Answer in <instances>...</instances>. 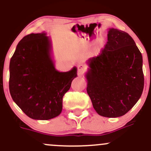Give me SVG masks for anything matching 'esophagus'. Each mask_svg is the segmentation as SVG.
<instances>
[{"label":"esophagus","mask_w":151,"mask_h":151,"mask_svg":"<svg viewBox=\"0 0 151 151\" xmlns=\"http://www.w3.org/2000/svg\"><path fill=\"white\" fill-rule=\"evenodd\" d=\"M77 70H78V72H79V74H83L86 70L85 66H84V65H82V64H79V65H77Z\"/></svg>","instance_id":"34e87169"}]
</instances>
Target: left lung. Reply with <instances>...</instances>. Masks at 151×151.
<instances>
[{
	"label": "left lung",
	"mask_w": 151,
	"mask_h": 151,
	"mask_svg": "<svg viewBox=\"0 0 151 151\" xmlns=\"http://www.w3.org/2000/svg\"><path fill=\"white\" fill-rule=\"evenodd\" d=\"M108 42L97 57L86 61V91L99 115H125L141 98L144 86L143 57L127 32L108 28Z\"/></svg>",
	"instance_id": "1"
}]
</instances>
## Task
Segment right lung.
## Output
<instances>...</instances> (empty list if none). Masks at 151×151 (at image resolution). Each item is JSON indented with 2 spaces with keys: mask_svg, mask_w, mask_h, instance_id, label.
I'll return each mask as SVG.
<instances>
[{
  "mask_svg": "<svg viewBox=\"0 0 151 151\" xmlns=\"http://www.w3.org/2000/svg\"><path fill=\"white\" fill-rule=\"evenodd\" d=\"M11 97L26 115L49 120L62 110V98L77 77V68H55L51 38L47 32L31 33L19 42L10 62Z\"/></svg>",
  "mask_w": 151,
  "mask_h": 151,
  "instance_id": "add662e5",
  "label": "right lung"
}]
</instances>
